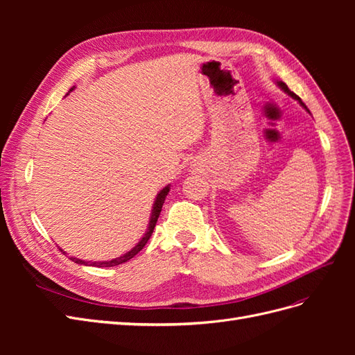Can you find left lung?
I'll list each match as a JSON object with an SVG mask.
<instances>
[{"label":"left lung","mask_w":355,"mask_h":355,"mask_svg":"<svg viewBox=\"0 0 355 355\" xmlns=\"http://www.w3.org/2000/svg\"><path fill=\"white\" fill-rule=\"evenodd\" d=\"M277 85H278V87H280V89H282V90H283L284 93H287L288 96H292V98H293V99H296V101H297V102H299L300 105H302V106H304V108H305V110H306V111L309 112V110L306 108V106H305V103H304L302 101H300V98H299V96H297V94H295L293 92H290V89H288V87H287V85H286V83H283V81H277Z\"/></svg>","instance_id":"left-lung-1"}]
</instances>
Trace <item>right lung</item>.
<instances>
[{
    "label": "right lung",
    "instance_id": "obj_1",
    "mask_svg": "<svg viewBox=\"0 0 355 355\" xmlns=\"http://www.w3.org/2000/svg\"><path fill=\"white\" fill-rule=\"evenodd\" d=\"M73 90V87L69 90V92H72ZM168 191H170V185H167V187H164L163 189H161L158 194H157V197H155V201H154V204H153V210H151V218H149V223H148V230L145 231V234H144V237H142V240L139 241L132 250H128L127 253H124L123 256H120V257H115V259H111V261H102V262H89V261H83V259H77V257H73V256H71L69 259L72 261V262H75V263H80V265H90V266H99V268H108V266H115V265H121V263H124V262H127V261H130L132 257H135L139 252H141L144 247H145V244L148 243V240L151 239V235H153V232H154V228H155V223H157V220H158V216H159V213H161V209H163V204H164V200H166V196L168 194ZM65 253V252H63Z\"/></svg>",
    "mask_w": 355,
    "mask_h": 355
}]
</instances>
